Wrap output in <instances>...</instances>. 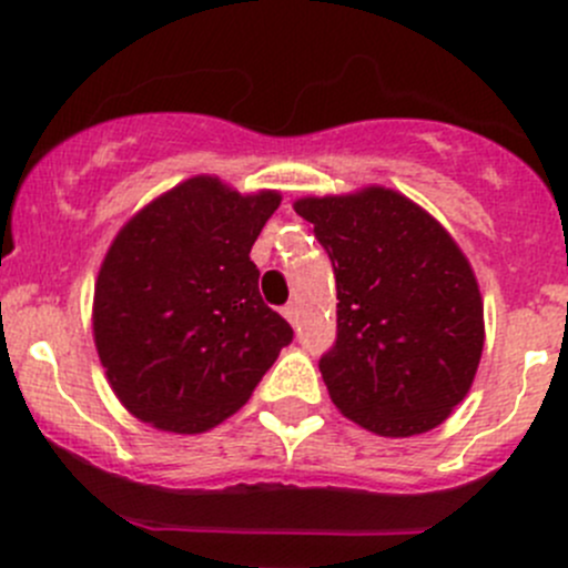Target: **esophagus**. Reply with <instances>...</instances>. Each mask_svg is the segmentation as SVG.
<instances>
[{"label": "esophagus", "instance_id": "1", "mask_svg": "<svg viewBox=\"0 0 568 568\" xmlns=\"http://www.w3.org/2000/svg\"><path fill=\"white\" fill-rule=\"evenodd\" d=\"M283 315L288 318L291 326H300V307H296V302H288L283 307Z\"/></svg>", "mask_w": 568, "mask_h": 568}]
</instances>
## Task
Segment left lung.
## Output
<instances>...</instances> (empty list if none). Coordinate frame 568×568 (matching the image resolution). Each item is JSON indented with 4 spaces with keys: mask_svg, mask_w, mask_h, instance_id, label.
Segmentation results:
<instances>
[{
    "mask_svg": "<svg viewBox=\"0 0 568 568\" xmlns=\"http://www.w3.org/2000/svg\"><path fill=\"white\" fill-rule=\"evenodd\" d=\"M294 209L315 225L337 283V337L318 359L332 403L392 438L438 427L485 345L479 285L455 239L384 187Z\"/></svg>",
    "mask_w": 568,
    "mask_h": 568,
    "instance_id": "1",
    "label": "left lung"
}]
</instances>
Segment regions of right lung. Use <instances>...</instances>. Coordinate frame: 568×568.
I'll list each match as a JSON object with an SVG mask.
<instances>
[{"instance_id": "right-lung-1", "label": "right lung", "mask_w": 568, "mask_h": 568, "mask_svg": "<svg viewBox=\"0 0 568 568\" xmlns=\"http://www.w3.org/2000/svg\"><path fill=\"white\" fill-rule=\"evenodd\" d=\"M277 206V193L239 195L195 176L113 239L94 288V345L130 414L204 433L247 403L294 339L250 261Z\"/></svg>"}]
</instances>
